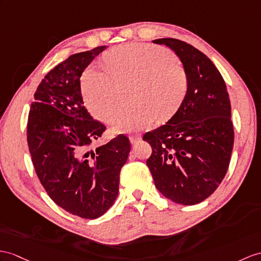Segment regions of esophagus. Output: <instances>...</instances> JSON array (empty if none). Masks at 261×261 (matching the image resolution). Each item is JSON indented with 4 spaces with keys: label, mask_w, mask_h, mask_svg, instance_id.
Here are the masks:
<instances>
[{
    "label": "esophagus",
    "mask_w": 261,
    "mask_h": 261,
    "mask_svg": "<svg viewBox=\"0 0 261 261\" xmlns=\"http://www.w3.org/2000/svg\"><path fill=\"white\" fill-rule=\"evenodd\" d=\"M141 139H142V137L139 136V135H130V136H129V142H130L133 145L141 142Z\"/></svg>",
    "instance_id": "esophagus-1"
}]
</instances>
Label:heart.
I'll return each mask as SVG.
<instances>
[{"label":"heart","instance_id":"obj_1","mask_svg":"<svg viewBox=\"0 0 261 261\" xmlns=\"http://www.w3.org/2000/svg\"><path fill=\"white\" fill-rule=\"evenodd\" d=\"M105 68L91 66L82 77V93L92 115L103 122L122 107L123 91L133 88L136 106L112 120L115 132L148 128L157 117L170 116L185 98L188 73L170 49L151 44H124L103 56Z\"/></svg>","mask_w":261,"mask_h":261}]
</instances>
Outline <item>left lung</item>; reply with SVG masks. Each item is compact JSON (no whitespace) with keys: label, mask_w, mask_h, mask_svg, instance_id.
Masks as SVG:
<instances>
[{"label":"left lung","mask_w":261,"mask_h":261,"mask_svg":"<svg viewBox=\"0 0 261 261\" xmlns=\"http://www.w3.org/2000/svg\"><path fill=\"white\" fill-rule=\"evenodd\" d=\"M171 48L188 73L189 86L168 122L146 133V162L156 188L176 204L192 206L211 196L224 179L233 147L229 95L208 57L176 39L152 41Z\"/></svg>","instance_id":"1"}]
</instances>
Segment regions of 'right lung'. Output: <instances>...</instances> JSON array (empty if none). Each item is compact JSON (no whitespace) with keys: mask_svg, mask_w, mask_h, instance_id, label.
I'll use <instances>...</instances> for the list:
<instances>
[{"mask_svg":"<svg viewBox=\"0 0 261 261\" xmlns=\"http://www.w3.org/2000/svg\"><path fill=\"white\" fill-rule=\"evenodd\" d=\"M106 48L73 54L50 69L34 94L28 120L29 149L42 186L57 206L85 219L112 207L130 151L123 134L91 148L106 127L85 109L80 79Z\"/></svg>","mask_w":261,"mask_h":261,"instance_id":"obj_1","label":"right lung"}]
</instances>
